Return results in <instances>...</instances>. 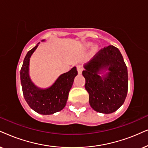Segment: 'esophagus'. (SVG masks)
Returning <instances> with one entry per match:
<instances>
[{
  "instance_id": "34e87169",
  "label": "esophagus",
  "mask_w": 148,
  "mask_h": 148,
  "mask_svg": "<svg viewBox=\"0 0 148 148\" xmlns=\"http://www.w3.org/2000/svg\"><path fill=\"white\" fill-rule=\"evenodd\" d=\"M77 70H78V73H79V74H81L82 70H83V68H82L81 66H77Z\"/></svg>"
}]
</instances>
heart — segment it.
<instances>
[{"mask_svg": "<svg viewBox=\"0 0 148 148\" xmlns=\"http://www.w3.org/2000/svg\"><path fill=\"white\" fill-rule=\"evenodd\" d=\"M90 45H91V43H90V42L86 43V44L84 45V47H89ZM97 49H98V46H97V45H94V46L92 47V51H96L97 50Z\"/></svg>", "mask_w": 148, "mask_h": 148, "instance_id": "b5f03b06", "label": "heart"}]
</instances>
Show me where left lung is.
Returning a JSON list of instances; mask_svg holds the SVG:
<instances>
[{"label": "left lung", "instance_id": "obj_1", "mask_svg": "<svg viewBox=\"0 0 148 148\" xmlns=\"http://www.w3.org/2000/svg\"><path fill=\"white\" fill-rule=\"evenodd\" d=\"M82 75L95 111L111 114L124 103L128 91V71L119 49L110 45L101 49L87 64ZM108 71L105 74H101Z\"/></svg>", "mask_w": 148, "mask_h": 148}]
</instances>
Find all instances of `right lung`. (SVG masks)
Returning <instances> with one entry per match:
<instances>
[{"instance_id": "add662e5", "label": "right lung", "mask_w": 148, "mask_h": 148, "mask_svg": "<svg viewBox=\"0 0 148 148\" xmlns=\"http://www.w3.org/2000/svg\"><path fill=\"white\" fill-rule=\"evenodd\" d=\"M39 43L25 57L20 71L21 84L23 97L29 107L38 114L50 115L61 111L66 106L69 92L78 72L76 67H74L69 72L61 74L48 88H41L35 85L29 76V61Z\"/></svg>"}]
</instances>
